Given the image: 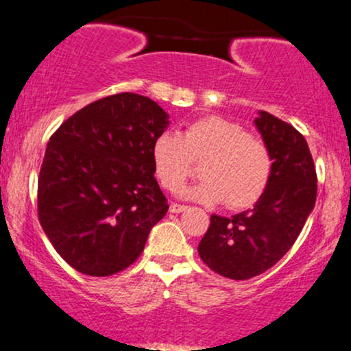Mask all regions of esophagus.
Returning <instances> with one entry per match:
<instances>
[{
    "instance_id": "esophagus-1",
    "label": "esophagus",
    "mask_w": 351,
    "mask_h": 351,
    "mask_svg": "<svg viewBox=\"0 0 351 351\" xmlns=\"http://www.w3.org/2000/svg\"><path fill=\"white\" fill-rule=\"evenodd\" d=\"M186 206H180V204H171V207H169V210L172 212V214H180V212L186 210Z\"/></svg>"
}]
</instances>
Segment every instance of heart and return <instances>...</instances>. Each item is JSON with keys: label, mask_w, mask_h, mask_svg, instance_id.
Returning <instances> with one entry per match:
<instances>
[{"label": "heart", "mask_w": 351, "mask_h": 351, "mask_svg": "<svg viewBox=\"0 0 351 351\" xmlns=\"http://www.w3.org/2000/svg\"><path fill=\"white\" fill-rule=\"evenodd\" d=\"M202 160V179L179 194L202 204L226 202L230 208L252 206L265 191L271 172L269 145L222 116H204L180 134L165 131L152 141L151 162L160 186L174 191Z\"/></svg>", "instance_id": "b5f03b06"}]
</instances>
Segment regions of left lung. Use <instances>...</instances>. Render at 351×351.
<instances>
[{"instance_id":"obj_1","label":"left lung","mask_w":351,"mask_h":351,"mask_svg":"<svg viewBox=\"0 0 351 351\" xmlns=\"http://www.w3.org/2000/svg\"><path fill=\"white\" fill-rule=\"evenodd\" d=\"M254 124L271 156L265 191L250 210L230 219L212 215L199 243L202 262L232 280L257 277L280 261L317 200V174L305 137L265 111H258Z\"/></svg>"}]
</instances>
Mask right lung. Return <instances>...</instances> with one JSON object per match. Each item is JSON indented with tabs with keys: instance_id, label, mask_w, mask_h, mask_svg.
I'll use <instances>...</instances> for the list:
<instances>
[{
	"instance_id": "obj_1",
	"label": "right lung",
	"mask_w": 351,
	"mask_h": 351,
	"mask_svg": "<svg viewBox=\"0 0 351 351\" xmlns=\"http://www.w3.org/2000/svg\"><path fill=\"white\" fill-rule=\"evenodd\" d=\"M169 125L156 101L121 93L90 102L59 125L38 180V215L73 269L108 277L144 250L167 214L154 177L152 141Z\"/></svg>"
}]
</instances>
